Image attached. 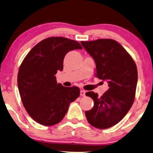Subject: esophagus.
I'll return each mask as SVG.
<instances>
[{"instance_id":"34e87169","label":"esophagus","mask_w":153,"mask_h":153,"mask_svg":"<svg viewBox=\"0 0 153 153\" xmlns=\"http://www.w3.org/2000/svg\"><path fill=\"white\" fill-rule=\"evenodd\" d=\"M85 93H86V91H85V90H80V96H81V97H85Z\"/></svg>"}]
</instances>
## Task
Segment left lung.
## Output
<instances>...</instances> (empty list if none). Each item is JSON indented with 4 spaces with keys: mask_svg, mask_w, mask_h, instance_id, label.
I'll return each mask as SVG.
<instances>
[{
    "mask_svg": "<svg viewBox=\"0 0 153 153\" xmlns=\"http://www.w3.org/2000/svg\"><path fill=\"white\" fill-rule=\"evenodd\" d=\"M81 44L94 59L96 76L107 80L109 87L101 97L94 91L85 94L94 102L85 115L91 126L108 129L122 120L133 105L138 80L136 63L115 40L98 39Z\"/></svg>",
    "mask_w": 153,
    "mask_h": 153,
    "instance_id": "1",
    "label": "left lung"
}]
</instances>
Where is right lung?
<instances>
[{
    "label": "right lung",
    "instance_id": "1",
    "mask_svg": "<svg viewBox=\"0 0 153 153\" xmlns=\"http://www.w3.org/2000/svg\"><path fill=\"white\" fill-rule=\"evenodd\" d=\"M77 49H82L77 41L50 37L36 45L20 65L17 85L22 103L40 125L52 126L62 121L69 104L80 96L79 87H64L54 75L63 70L67 53Z\"/></svg>",
    "mask_w": 153,
    "mask_h": 153
}]
</instances>
